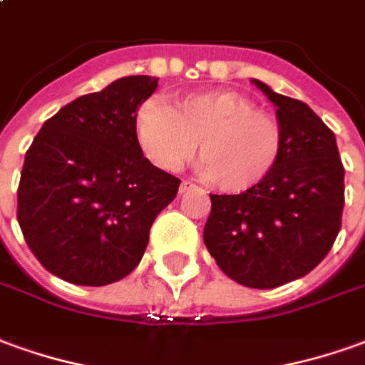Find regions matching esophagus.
<instances>
[{
    "label": "esophagus",
    "instance_id": "obj_1",
    "mask_svg": "<svg viewBox=\"0 0 365 365\" xmlns=\"http://www.w3.org/2000/svg\"><path fill=\"white\" fill-rule=\"evenodd\" d=\"M193 187V183L191 182H182L180 183V193H185L187 190H191Z\"/></svg>",
    "mask_w": 365,
    "mask_h": 365
}]
</instances>
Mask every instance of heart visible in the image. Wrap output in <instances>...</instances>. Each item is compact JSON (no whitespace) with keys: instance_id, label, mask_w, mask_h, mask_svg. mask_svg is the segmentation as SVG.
<instances>
[{"instance_id":"1","label":"heart","mask_w":365,"mask_h":365,"mask_svg":"<svg viewBox=\"0 0 365 365\" xmlns=\"http://www.w3.org/2000/svg\"><path fill=\"white\" fill-rule=\"evenodd\" d=\"M134 132L148 160L168 172L180 170L195 150L203 180L225 193L257 187L282 152L279 118L233 91L187 94L170 108L144 103Z\"/></svg>"}]
</instances>
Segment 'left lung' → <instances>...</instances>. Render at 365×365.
I'll list each match as a JSON object with an SVG mask.
<instances>
[{
  "label": "left lung",
  "mask_w": 365,
  "mask_h": 365,
  "mask_svg": "<svg viewBox=\"0 0 365 365\" xmlns=\"http://www.w3.org/2000/svg\"><path fill=\"white\" fill-rule=\"evenodd\" d=\"M253 85L277 106L282 152L271 175L239 195H213L203 243L229 279L274 289L304 277L342 225L344 165L336 136L308 104Z\"/></svg>",
  "instance_id": "left-lung-1"
}]
</instances>
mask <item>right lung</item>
Segmentation results:
<instances>
[{"label": "right lung", "instance_id": "1", "mask_svg": "<svg viewBox=\"0 0 365 365\" xmlns=\"http://www.w3.org/2000/svg\"><path fill=\"white\" fill-rule=\"evenodd\" d=\"M156 76L118 78L43 124L25 154L17 221L37 261L58 279L104 287L142 261L150 227L180 180L142 154L138 106Z\"/></svg>", "mask_w": 365, "mask_h": 365}]
</instances>
